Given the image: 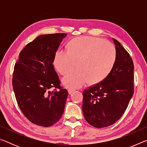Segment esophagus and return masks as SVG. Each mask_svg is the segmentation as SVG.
<instances>
[{"label": "esophagus", "instance_id": "obj_1", "mask_svg": "<svg viewBox=\"0 0 147 147\" xmlns=\"http://www.w3.org/2000/svg\"><path fill=\"white\" fill-rule=\"evenodd\" d=\"M74 91H75V90H74V89H68V93H69V94H72V93H73V92H74Z\"/></svg>", "mask_w": 147, "mask_h": 147}]
</instances>
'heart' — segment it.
I'll return each mask as SVG.
<instances>
[{
    "label": "heart",
    "mask_w": 147,
    "mask_h": 147,
    "mask_svg": "<svg viewBox=\"0 0 147 147\" xmlns=\"http://www.w3.org/2000/svg\"><path fill=\"white\" fill-rule=\"evenodd\" d=\"M117 58L115 47L102 38L82 36L69 43V50L59 49L54 63L61 74H66L74 66L76 70L66 74L62 82L69 88L84 86L90 80L92 84L102 81L112 70Z\"/></svg>",
    "instance_id": "heart-1"
}]
</instances>
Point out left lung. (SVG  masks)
I'll use <instances>...</instances> for the list:
<instances>
[{"mask_svg": "<svg viewBox=\"0 0 147 147\" xmlns=\"http://www.w3.org/2000/svg\"><path fill=\"white\" fill-rule=\"evenodd\" d=\"M117 58L102 81L83 91L84 118L96 128L110 126L120 119L134 93V64L130 54L113 38Z\"/></svg>", "mask_w": 147, "mask_h": 147, "instance_id": "1", "label": "left lung"}]
</instances>
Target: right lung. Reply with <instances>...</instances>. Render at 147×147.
<instances>
[{
  "instance_id": "add662e5",
  "label": "right lung",
  "mask_w": 147,
  "mask_h": 147,
  "mask_svg": "<svg viewBox=\"0 0 147 147\" xmlns=\"http://www.w3.org/2000/svg\"><path fill=\"white\" fill-rule=\"evenodd\" d=\"M67 34H45L27 44L15 65L13 89L24 115L37 125L49 127L63 113L68 92L59 86L53 62ZM58 91L51 92V88Z\"/></svg>"
}]
</instances>
